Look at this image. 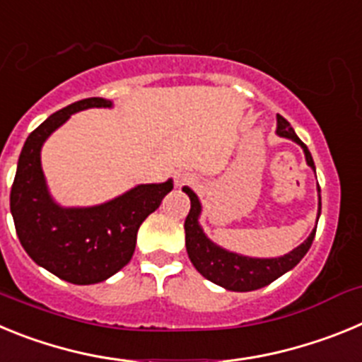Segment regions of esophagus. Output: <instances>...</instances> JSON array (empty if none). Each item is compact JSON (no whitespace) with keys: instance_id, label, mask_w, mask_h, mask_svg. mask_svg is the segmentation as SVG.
Instances as JSON below:
<instances>
[{"instance_id":"esophagus-1","label":"esophagus","mask_w":362,"mask_h":362,"mask_svg":"<svg viewBox=\"0 0 362 362\" xmlns=\"http://www.w3.org/2000/svg\"><path fill=\"white\" fill-rule=\"evenodd\" d=\"M192 181H194V174H190V172L187 170H181L175 175V185H177V187H183V185L192 183Z\"/></svg>"}]
</instances>
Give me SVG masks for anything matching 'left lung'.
I'll list each match as a JSON object with an SVG mask.
<instances>
[{
  "mask_svg": "<svg viewBox=\"0 0 362 362\" xmlns=\"http://www.w3.org/2000/svg\"><path fill=\"white\" fill-rule=\"evenodd\" d=\"M276 134L279 137H286L290 141L297 143L303 148L306 158V165L315 172V165H313L312 153H310L308 146L300 141L290 123L284 119L283 116L277 114V130ZM183 192L190 197V212H188L187 221H185V245H187L188 257H190L192 264L196 267L204 279L212 281V283L219 284L225 290H232V292H252V290H259L270 284L272 281L279 279L283 274L292 270L300 259L305 257L306 252L312 246L313 238H315V230H317V223L315 228L310 232L308 238L300 243L297 248H293L288 254L281 255V257H248V255L235 254L230 252L203 232L199 225L201 217V201L197 194L192 188L183 187ZM319 192V209H317V221L321 216V188L317 187Z\"/></svg>",
  "mask_w": 362,
  "mask_h": 362,
  "instance_id": "obj_1",
  "label": "left lung"
}]
</instances>
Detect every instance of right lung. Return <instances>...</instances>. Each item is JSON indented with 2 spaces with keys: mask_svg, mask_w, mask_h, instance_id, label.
<instances>
[{
  "mask_svg": "<svg viewBox=\"0 0 362 362\" xmlns=\"http://www.w3.org/2000/svg\"><path fill=\"white\" fill-rule=\"evenodd\" d=\"M112 107L110 99L86 98L47 117L25 141L11 190V212L25 252L72 284L101 283L129 264L137 230L174 188L172 179L137 185L94 206H62L54 201L41 168L43 143L76 112Z\"/></svg>",
  "mask_w": 362,
  "mask_h": 362,
  "instance_id": "right-lung-1",
  "label": "right lung"
}]
</instances>
